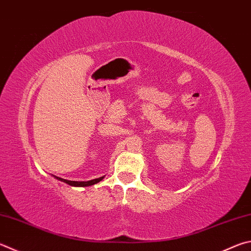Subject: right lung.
I'll list each match as a JSON object with an SVG mask.
<instances>
[{
	"instance_id": "right-lung-1",
	"label": "right lung",
	"mask_w": 251,
	"mask_h": 251,
	"mask_svg": "<svg viewBox=\"0 0 251 251\" xmlns=\"http://www.w3.org/2000/svg\"><path fill=\"white\" fill-rule=\"evenodd\" d=\"M54 177H57L58 180L65 182V183L72 185V186H89V185H93L95 183H98V182H100V181H102L104 176H101V177H99V179H94L91 181H69L66 179H61V177H58V176H54Z\"/></svg>"
}]
</instances>
